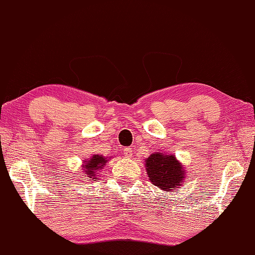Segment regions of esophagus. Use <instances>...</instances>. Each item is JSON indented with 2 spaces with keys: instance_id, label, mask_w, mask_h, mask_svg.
I'll return each mask as SVG.
<instances>
[{
  "instance_id": "esophagus-1",
  "label": "esophagus",
  "mask_w": 255,
  "mask_h": 255,
  "mask_svg": "<svg viewBox=\"0 0 255 255\" xmlns=\"http://www.w3.org/2000/svg\"><path fill=\"white\" fill-rule=\"evenodd\" d=\"M124 153H125V156L129 158V157H131V155H132V150L130 148H125Z\"/></svg>"
}]
</instances>
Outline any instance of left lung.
Returning <instances> with one entry per match:
<instances>
[{
    "label": "left lung",
    "mask_w": 255,
    "mask_h": 255,
    "mask_svg": "<svg viewBox=\"0 0 255 255\" xmlns=\"http://www.w3.org/2000/svg\"><path fill=\"white\" fill-rule=\"evenodd\" d=\"M145 167L152 185L165 192L177 188L185 178L182 166L174 155H163L160 152L152 153L146 158Z\"/></svg>",
    "instance_id": "8db88e82"
}]
</instances>
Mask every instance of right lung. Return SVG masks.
Masks as SVG:
<instances>
[{
  "label": "right lung",
  "mask_w": 255,
  "mask_h": 255,
  "mask_svg": "<svg viewBox=\"0 0 255 255\" xmlns=\"http://www.w3.org/2000/svg\"><path fill=\"white\" fill-rule=\"evenodd\" d=\"M107 162L106 158H104L103 156L99 155H95L91 159H89L87 163L84 165V174L88 175V178H90V180L92 179H96L97 174H98V171H100L103 168L104 165Z\"/></svg>",
  "instance_id": "obj_1"
}]
</instances>
